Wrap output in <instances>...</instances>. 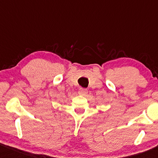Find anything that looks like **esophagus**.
Instances as JSON below:
<instances>
[{"label":"esophagus","instance_id":"obj_1","mask_svg":"<svg viewBox=\"0 0 158 158\" xmlns=\"http://www.w3.org/2000/svg\"><path fill=\"white\" fill-rule=\"evenodd\" d=\"M87 93H88V90L86 89H79V95H82V96H85V95L87 94Z\"/></svg>","mask_w":158,"mask_h":158}]
</instances>
